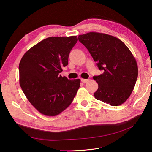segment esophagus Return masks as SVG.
Wrapping results in <instances>:
<instances>
[{
    "mask_svg": "<svg viewBox=\"0 0 152 152\" xmlns=\"http://www.w3.org/2000/svg\"><path fill=\"white\" fill-rule=\"evenodd\" d=\"M89 79H81V81L83 82V83H86V82H88Z\"/></svg>",
    "mask_w": 152,
    "mask_h": 152,
    "instance_id": "1",
    "label": "esophagus"
}]
</instances>
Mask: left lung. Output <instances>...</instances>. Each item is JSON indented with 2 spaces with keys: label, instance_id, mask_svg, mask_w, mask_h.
<instances>
[{
  "label": "left lung",
  "instance_id": "left-lung-1",
  "mask_svg": "<svg viewBox=\"0 0 152 152\" xmlns=\"http://www.w3.org/2000/svg\"><path fill=\"white\" fill-rule=\"evenodd\" d=\"M78 38L103 71V74L93 77L98 84L95 98L114 107L124 103L134 89L138 75L129 49L115 37L103 33L89 32Z\"/></svg>",
  "mask_w": 152,
  "mask_h": 152
}]
</instances>
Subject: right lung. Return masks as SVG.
I'll list each match as a JSON object with an SVG mask.
<instances>
[{"mask_svg":"<svg viewBox=\"0 0 152 152\" xmlns=\"http://www.w3.org/2000/svg\"><path fill=\"white\" fill-rule=\"evenodd\" d=\"M77 36L51 37L25 53L20 65V84L26 98L44 115H58L72 103L80 79L68 80L59 73L68 65Z\"/></svg>","mask_w":152,"mask_h":152,"instance_id":"right-lung-1","label":"right lung"}]
</instances>
